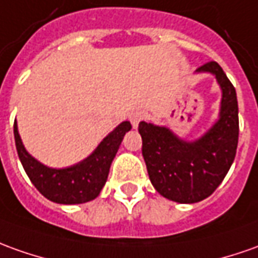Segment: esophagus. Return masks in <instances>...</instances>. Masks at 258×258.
Segmentation results:
<instances>
[{
    "label": "esophagus",
    "instance_id": "obj_1",
    "mask_svg": "<svg viewBox=\"0 0 258 258\" xmlns=\"http://www.w3.org/2000/svg\"><path fill=\"white\" fill-rule=\"evenodd\" d=\"M146 118H147V113L145 111L133 112L132 115H131V122H132L133 127L136 129V127L139 126L140 122H142V120H145Z\"/></svg>",
    "mask_w": 258,
    "mask_h": 258
}]
</instances>
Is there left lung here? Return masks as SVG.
<instances>
[{
	"label": "left lung",
	"mask_w": 258,
	"mask_h": 258,
	"mask_svg": "<svg viewBox=\"0 0 258 258\" xmlns=\"http://www.w3.org/2000/svg\"><path fill=\"white\" fill-rule=\"evenodd\" d=\"M197 73L214 74L222 90L219 119L200 139L186 142L166 126L140 122L142 153L149 178L167 200L195 204L219 186L233 163L239 140V108L233 84L216 61Z\"/></svg>",
	"instance_id": "obj_1"
}]
</instances>
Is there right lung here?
Instances as JSON below:
<instances>
[{
  "label": "right lung",
  "mask_w": 258,
  "mask_h": 258,
  "mask_svg": "<svg viewBox=\"0 0 258 258\" xmlns=\"http://www.w3.org/2000/svg\"><path fill=\"white\" fill-rule=\"evenodd\" d=\"M132 129L131 122H122L112 131L98 147L83 161L66 168H50L33 159L22 145L17 120L14 136L19 160L32 184L51 202L74 205L95 200L105 185L112 160L118 152L126 132Z\"/></svg>",
  "instance_id": "right-lung-1"
}]
</instances>
